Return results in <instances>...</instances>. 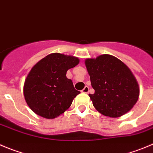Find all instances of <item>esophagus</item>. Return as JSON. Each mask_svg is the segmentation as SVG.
Listing matches in <instances>:
<instances>
[{"instance_id": "1", "label": "esophagus", "mask_w": 153, "mask_h": 153, "mask_svg": "<svg viewBox=\"0 0 153 153\" xmlns=\"http://www.w3.org/2000/svg\"><path fill=\"white\" fill-rule=\"evenodd\" d=\"M88 91H89V88L88 86H85L83 89L82 90V92L83 93H88Z\"/></svg>"}]
</instances>
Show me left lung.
<instances>
[{
    "label": "left lung",
    "instance_id": "8db88e82",
    "mask_svg": "<svg viewBox=\"0 0 153 153\" xmlns=\"http://www.w3.org/2000/svg\"><path fill=\"white\" fill-rule=\"evenodd\" d=\"M94 94L93 106L106 116L116 118L131 110L139 97L134 76L122 61L110 55L85 62Z\"/></svg>",
    "mask_w": 153,
    "mask_h": 153
}]
</instances>
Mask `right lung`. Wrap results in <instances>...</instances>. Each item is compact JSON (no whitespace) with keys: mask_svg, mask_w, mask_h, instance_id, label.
Returning a JSON list of instances; mask_svg holds the SVG:
<instances>
[{"mask_svg":"<svg viewBox=\"0 0 153 153\" xmlns=\"http://www.w3.org/2000/svg\"><path fill=\"white\" fill-rule=\"evenodd\" d=\"M79 62L76 57L52 53L32 68L25 81L24 96L34 113L46 119H54L71 107L80 91L74 88L66 74Z\"/></svg>","mask_w":153,"mask_h":153,"instance_id":"right-lung-1","label":"right lung"}]
</instances>
